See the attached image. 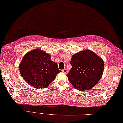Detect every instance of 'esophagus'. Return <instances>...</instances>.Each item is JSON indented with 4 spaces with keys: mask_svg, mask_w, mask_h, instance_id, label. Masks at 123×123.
<instances>
[{
    "mask_svg": "<svg viewBox=\"0 0 123 123\" xmlns=\"http://www.w3.org/2000/svg\"><path fill=\"white\" fill-rule=\"evenodd\" d=\"M62 72L64 73H65V74H67L68 72V70L67 68H65V69H63L62 70Z\"/></svg>",
    "mask_w": 123,
    "mask_h": 123,
    "instance_id": "esophagus-1",
    "label": "esophagus"
}]
</instances>
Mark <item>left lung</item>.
Here are the masks:
<instances>
[{
	"mask_svg": "<svg viewBox=\"0 0 123 123\" xmlns=\"http://www.w3.org/2000/svg\"><path fill=\"white\" fill-rule=\"evenodd\" d=\"M71 69L67 74L68 80L75 89L89 90L100 80L103 75V60L90 50H83L72 56Z\"/></svg>",
	"mask_w": 123,
	"mask_h": 123,
	"instance_id": "8db88e82",
	"label": "left lung"
}]
</instances>
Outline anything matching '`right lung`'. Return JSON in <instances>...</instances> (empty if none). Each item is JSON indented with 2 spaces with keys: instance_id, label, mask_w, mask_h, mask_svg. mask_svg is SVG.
I'll use <instances>...</instances> for the list:
<instances>
[{
  "instance_id": "1",
  "label": "right lung",
  "mask_w": 123,
  "mask_h": 123,
  "mask_svg": "<svg viewBox=\"0 0 123 123\" xmlns=\"http://www.w3.org/2000/svg\"><path fill=\"white\" fill-rule=\"evenodd\" d=\"M22 78L35 88L47 87L60 72L57 64L50 60V55L38 49H34L23 56L19 65Z\"/></svg>"
}]
</instances>
